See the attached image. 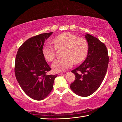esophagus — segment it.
<instances>
[{"label": "esophagus", "mask_w": 122, "mask_h": 122, "mask_svg": "<svg viewBox=\"0 0 122 122\" xmlns=\"http://www.w3.org/2000/svg\"><path fill=\"white\" fill-rule=\"evenodd\" d=\"M67 73H68V72H63V73H59V75H64V74H66Z\"/></svg>", "instance_id": "obj_1"}]
</instances>
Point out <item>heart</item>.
I'll list each match as a JSON object with an SVG mask.
<instances>
[{
    "mask_svg": "<svg viewBox=\"0 0 122 122\" xmlns=\"http://www.w3.org/2000/svg\"><path fill=\"white\" fill-rule=\"evenodd\" d=\"M52 43L44 46L42 52L45 59L51 61L55 57L56 49H63V58L56 59L52 63V68L56 72H61L71 68L73 63L77 64L84 60L88 52V43L86 40L83 37L64 33L54 38Z\"/></svg>",
    "mask_w": 122,
    "mask_h": 122,
    "instance_id": "obj_1",
    "label": "heart"
}]
</instances>
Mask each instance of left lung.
I'll return each mask as SVG.
<instances>
[{"label":"left lung","mask_w":122,"mask_h":122,"mask_svg":"<svg viewBox=\"0 0 122 122\" xmlns=\"http://www.w3.org/2000/svg\"><path fill=\"white\" fill-rule=\"evenodd\" d=\"M88 53L81 65L71 72L76 79L70 88L81 97L90 96L97 91L107 73L109 57L105 45L97 38L86 33Z\"/></svg>","instance_id":"left-lung-1"}]
</instances>
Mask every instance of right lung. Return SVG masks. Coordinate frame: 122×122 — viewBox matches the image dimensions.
I'll return each mask as SVG.
<instances>
[{"label":"right lung","instance_id":"right-lung-1","mask_svg":"<svg viewBox=\"0 0 122 122\" xmlns=\"http://www.w3.org/2000/svg\"><path fill=\"white\" fill-rule=\"evenodd\" d=\"M53 32L28 39L20 46L15 57V73L20 87L28 97L38 101L49 95L58 75H47L51 69L42 52L44 43Z\"/></svg>","mask_w":122,"mask_h":122}]
</instances>
